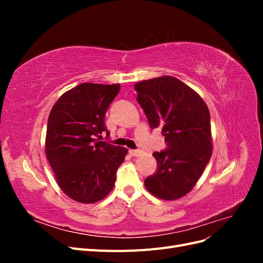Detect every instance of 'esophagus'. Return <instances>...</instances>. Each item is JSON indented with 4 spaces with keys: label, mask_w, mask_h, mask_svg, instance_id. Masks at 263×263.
<instances>
[{
    "label": "esophagus",
    "mask_w": 263,
    "mask_h": 263,
    "mask_svg": "<svg viewBox=\"0 0 263 263\" xmlns=\"http://www.w3.org/2000/svg\"><path fill=\"white\" fill-rule=\"evenodd\" d=\"M129 154L133 156V157H138L142 154V150L140 149H130L129 150Z\"/></svg>",
    "instance_id": "esophagus-1"
}]
</instances>
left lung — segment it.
Listing matches in <instances>:
<instances>
[{
    "label": "left lung",
    "instance_id": "1",
    "mask_svg": "<svg viewBox=\"0 0 263 263\" xmlns=\"http://www.w3.org/2000/svg\"><path fill=\"white\" fill-rule=\"evenodd\" d=\"M135 90L150 128L160 126L166 145L153 154L157 170L145 185L159 198L177 200L192 190L211 159L209 107L194 90L169 76L141 81Z\"/></svg>",
    "mask_w": 263,
    "mask_h": 263
}]
</instances>
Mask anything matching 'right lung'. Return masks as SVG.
Wrapping results in <instances>:
<instances>
[{
    "label": "right lung",
    "mask_w": 263,
    "mask_h": 263,
    "mask_svg": "<svg viewBox=\"0 0 263 263\" xmlns=\"http://www.w3.org/2000/svg\"><path fill=\"white\" fill-rule=\"evenodd\" d=\"M121 84L81 83L62 94L47 123L46 156L58 185L80 203L104 198L116 181L127 149L98 141L109 135L105 114Z\"/></svg>",
    "instance_id": "1"
}]
</instances>
